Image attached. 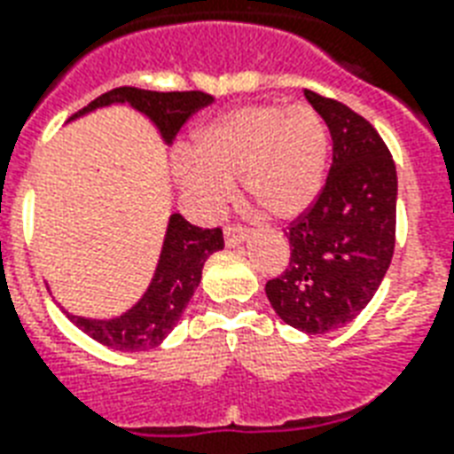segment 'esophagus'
<instances>
[{
    "mask_svg": "<svg viewBox=\"0 0 454 454\" xmlns=\"http://www.w3.org/2000/svg\"><path fill=\"white\" fill-rule=\"evenodd\" d=\"M248 231L241 224H224V241L227 247H237L241 241H247Z\"/></svg>",
    "mask_w": 454,
    "mask_h": 454,
    "instance_id": "obj_1",
    "label": "esophagus"
}]
</instances>
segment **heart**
I'll use <instances>...</instances> for the list:
<instances>
[{
  "label": "heart",
  "instance_id": "heart-1",
  "mask_svg": "<svg viewBox=\"0 0 454 454\" xmlns=\"http://www.w3.org/2000/svg\"><path fill=\"white\" fill-rule=\"evenodd\" d=\"M330 136L306 105H251L206 129L196 153L176 158L186 189L217 207L244 179L248 199L275 220H294L318 199L325 182Z\"/></svg>",
  "mask_w": 454,
  "mask_h": 454
}]
</instances>
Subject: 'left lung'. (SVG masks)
<instances>
[{
	"mask_svg": "<svg viewBox=\"0 0 454 454\" xmlns=\"http://www.w3.org/2000/svg\"><path fill=\"white\" fill-rule=\"evenodd\" d=\"M333 136V165L318 199L292 220V255L265 294L292 328L320 335L359 316L380 287L395 251L397 172L366 119L304 90Z\"/></svg>",
	"mask_w": 454,
	"mask_h": 454,
	"instance_id": "left-lung-1",
	"label": "left lung"
}]
</instances>
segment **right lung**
<instances>
[{
	"label": "right lung",
	"instance_id": "obj_1",
	"mask_svg": "<svg viewBox=\"0 0 454 454\" xmlns=\"http://www.w3.org/2000/svg\"><path fill=\"white\" fill-rule=\"evenodd\" d=\"M112 102H129L143 114H148L158 124L160 134L167 143H172L186 119L213 102V98L200 90H175V93H155L141 90L131 85H121L114 90L95 98L88 107L78 110L74 117H81L95 107H105ZM71 117V119H74ZM224 247L223 230H203L184 220L175 213L169 217L165 234V247L160 254L158 270L150 282L143 299L124 316L112 320H90L81 316H69L71 323L81 328L105 347L121 349V352H143L150 347H158L176 320L182 318L184 309L191 301L203 275V263L207 255Z\"/></svg>",
	"mask_w": 454,
	"mask_h": 454
}]
</instances>
